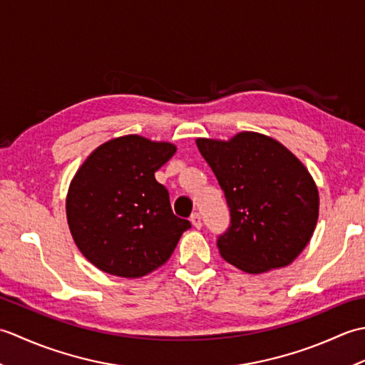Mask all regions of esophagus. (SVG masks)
Returning <instances> with one entry per match:
<instances>
[{
    "label": "esophagus",
    "instance_id": "1",
    "mask_svg": "<svg viewBox=\"0 0 365 365\" xmlns=\"http://www.w3.org/2000/svg\"><path fill=\"white\" fill-rule=\"evenodd\" d=\"M190 221H191V224H192V226H195L196 229H200V227H202V218H200V215H199V213H192V215H191V218H190Z\"/></svg>",
    "mask_w": 365,
    "mask_h": 365
}]
</instances>
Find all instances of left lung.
<instances>
[{"instance_id":"obj_1","label":"left lung","mask_w":365,"mask_h":365,"mask_svg":"<svg viewBox=\"0 0 365 365\" xmlns=\"http://www.w3.org/2000/svg\"><path fill=\"white\" fill-rule=\"evenodd\" d=\"M196 144L230 210V226L216 242L221 257L251 274L290 265L319 220V190L306 166L276 139L254 131Z\"/></svg>"}]
</instances>
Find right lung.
Returning a JSON list of instances; mask_svg holds the SVG:
<instances>
[{"label": "right lung", "mask_w": 365, "mask_h": 365, "mask_svg": "<svg viewBox=\"0 0 365 365\" xmlns=\"http://www.w3.org/2000/svg\"><path fill=\"white\" fill-rule=\"evenodd\" d=\"M170 143L127 135L92 152L68 187L66 212L76 246L108 274L141 277L168 262L188 220L173 213L155 173L175 153Z\"/></svg>", "instance_id": "right-lung-1"}]
</instances>
